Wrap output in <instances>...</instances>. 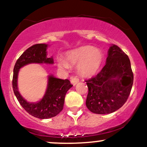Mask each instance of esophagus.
<instances>
[{
    "label": "esophagus",
    "instance_id": "34e87169",
    "mask_svg": "<svg viewBox=\"0 0 147 147\" xmlns=\"http://www.w3.org/2000/svg\"><path fill=\"white\" fill-rule=\"evenodd\" d=\"M70 82H71L72 85L75 86L79 82V79L77 77H70Z\"/></svg>",
    "mask_w": 147,
    "mask_h": 147
}]
</instances>
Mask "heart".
I'll use <instances>...</instances> for the list:
<instances>
[{"label": "heart", "mask_w": 147, "mask_h": 147, "mask_svg": "<svg viewBox=\"0 0 147 147\" xmlns=\"http://www.w3.org/2000/svg\"><path fill=\"white\" fill-rule=\"evenodd\" d=\"M66 61L72 65H79L78 71L84 76H92L97 73L102 63L103 56L98 49L93 47L83 46L69 52L66 55ZM59 67L68 69V63L62 59L57 60Z\"/></svg>", "instance_id": "obj_1"}]
</instances>
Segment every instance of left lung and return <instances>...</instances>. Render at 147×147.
<instances>
[{"label":"left lung","mask_w":147,"mask_h":147,"mask_svg":"<svg viewBox=\"0 0 147 147\" xmlns=\"http://www.w3.org/2000/svg\"><path fill=\"white\" fill-rule=\"evenodd\" d=\"M106 63L95 77L86 80L88 88L86 105L96 114H109L120 109L130 95L133 73L129 57L112 45Z\"/></svg>","instance_id":"obj_1"}]
</instances>
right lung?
<instances>
[{"label": "right lung", "mask_w": 147, "mask_h": 147, "mask_svg": "<svg viewBox=\"0 0 147 147\" xmlns=\"http://www.w3.org/2000/svg\"><path fill=\"white\" fill-rule=\"evenodd\" d=\"M48 45L35 44L30 47L21 55L15 63L12 79V88L18 102L30 115L39 119H48L55 117L63 110L64 99L67 91L72 86L68 79L56 78L48 76V86L44 96L39 102H28L22 97L18 90L17 79L19 70L29 63L53 64L52 57H47Z\"/></svg>", "instance_id": "add662e5"}]
</instances>
